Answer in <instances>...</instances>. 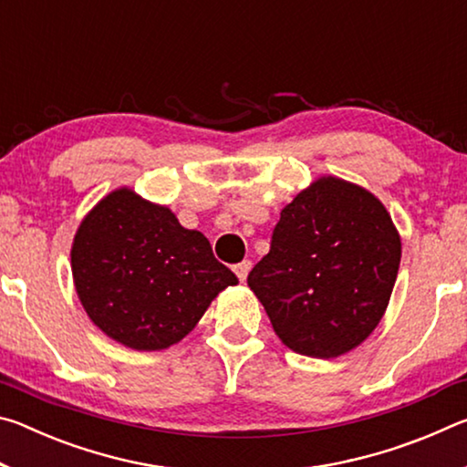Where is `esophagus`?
Listing matches in <instances>:
<instances>
[{"label": "esophagus", "mask_w": 467, "mask_h": 467, "mask_svg": "<svg viewBox=\"0 0 467 467\" xmlns=\"http://www.w3.org/2000/svg\"><path fill=\"white\" fill-rule=\"evenodd\" d=\"M249 272H251V262H247V259H244V262H241V264H236V265H234V274L239 275V280H241V282L247 280Z\"/></svg>", "instance_id": "34e87169"}]
</instances>
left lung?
Returning a JSON list of instances; mask_svg holds the SVG:
<instances>
[{
	"instance_id": "1",
	"label": "left lung",
	"mask_w": 467,
	"mask_h": 467,
	"mask_svg": "<svg viewBox=\"0 0 467 467\" xmlns=\"http://www.w3.org/2000/svg\"><path fill=\"white\" fill-rule=\"evenodd\" d=\"M400 259V233L381 200L326 175L284 205L247 284L284 346L337 358L383 319Z\"/></svg>"
}]
</instances>
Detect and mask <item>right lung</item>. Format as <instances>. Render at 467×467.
Wrapping results in <instances>:
<instances>
[{
  "instance_id": "1",
  "label": "right lung",
  "mask_w": 467,
  "mask_h": 467,
  "mask_svg": "<svg viewBox=\"0 0 467 467\" xmlns=\"http://www.w3.org/2000/svg\"><path fill=\"white\" fill-rule=\"evenodd\" d=\"M72 275L86 315L102 334L138 352L183 339L236 275L200 231L181 226L169 205L131 187L107 193L72 243Z\"/></svg>"
}]
</instances>
